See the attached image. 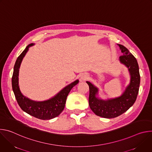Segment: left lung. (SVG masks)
<instances>
[{
  "label": "left lung",
  "mask_w": 152,
  "mask_h": 152,
  "mask_svg": "<svg viewBox=\"0 0 152 152\" xmlns=\"http://www.w3.org/2000/svg\"><path fill=\"white\" fill-rule=\"evenodd\" d=\"M123 53L120 61L129 69L131 74V82L121 96L108 100H102L96 97L98 89L90 82L89 105L95 114L106 118L117 117L131 107L136 101L140 88V75L137 61L129 50L121 45H118Z\"/></svg>",
  "instance_id": "left-lung-1"
}]
</instances>
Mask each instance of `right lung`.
I'll return each instance as SVG.
<instances>
[{
  "label": "right lung",
  "mask_w": 152,
  "mask_h": 152,
  "mask_svg": "<svg viewBox=\"0 0 152 152\" xmlns=\"http://www.w3.org/2000/svg\"><path fill=\"white\" fill-rule=\"evenodd\" d=\"M33 45H29L17 58L12 77V90L21 109L28 114L41 120H50L58 116L64 110L69 93L79 80H76L66 86L57 95L50 100L44 102H35L25 97L20 92L18 86V72L20 64L29 48Z\"/></svg>",
  "instance_id": "obj_1"
}]
</instances>
